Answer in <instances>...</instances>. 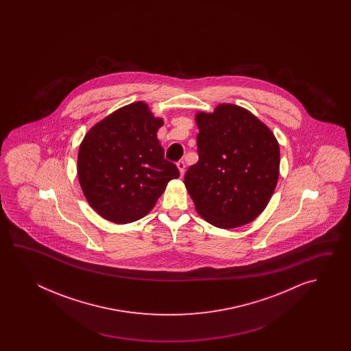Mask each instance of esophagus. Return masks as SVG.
Instances as JSON below:
<instances>
[{
	"mask_svg": "<svg viewBox=\"0 0 351 351\" xmlns=\"http://www.w3.org/2000/svg\"><path fill=\"white\" fill-rule=\"evenodd\" d=\"M177 167H178L179 173H180V177H183L184 176V171H186V163L183 162V160H180L177 163Z\"/></svg>",
	"mask_w": 351,
	"mask_h": 351,
	"instance_id": "1",
	"label": "esophagus"
}]
</instances>
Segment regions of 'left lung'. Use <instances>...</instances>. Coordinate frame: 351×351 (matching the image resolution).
<instances>
[{
	"mask_svg": "<svg viewBox=\"0 0 351 351\" xmlns=\"http://www.w3.org/2000/svg\"><path fill=\"white\" fill-rule=\"evenodd\" d=\"M199 160L184 176L195 210L208 223L230 230L261 215L276 188L280 147L252 112L219 104L195 114Z\"/></svg>",
	"mask_w": 351,
	"mask_h": 351,
	"instance_id": "8db88e82",
	"label": "left lung"
}]
</instances>
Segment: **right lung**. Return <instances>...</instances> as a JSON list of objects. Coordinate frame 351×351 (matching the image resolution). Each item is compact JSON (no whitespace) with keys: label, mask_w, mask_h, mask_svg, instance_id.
Segmentation results:
<instances>
[{"label":"right lung","mask_w":351,"mask_h":351,"mask_svg":"<svg viewBox=\"0 0 351 351\" xmlns=\"http://www.w3.org/2000/svg\"><path fill=\"white\" fill-rule=\"evenodd\" d=\"M165 124L144 101L125 105L100 120L82 139L77 177L86 201L114 223H130L148 215L176 165L165 159L158 129Z\"/></svg>","instance_id":"1"}]
</instances>
